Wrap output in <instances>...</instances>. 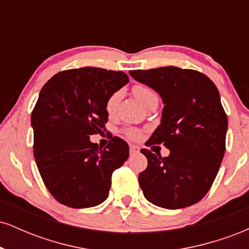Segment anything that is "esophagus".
<instances>
[{"mask_svg": "<svg viewBox=\"0 0 249 249\" xmlns=\"http://www.w3.org/2000/svg\"><path fill=\"white\" fill-rule=\"evenodd\" d=\"M141 152V148H139L137 145H130V153L131 154H137Z\"/></svg>", "mask_w": 249, "mask_h": 249, "instance_id": "esophagus-1", "label": "esophagus"}]
</instances>
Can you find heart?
Wrapping results in <instances>:
<instances>
[{
    "mask_svg": "<svg viewBox=\"0 0 249 249\" xmlns=\"http://www.w3.org/2000/svg\"><path fill=\"white\" fill-rule=\"evenodd\" d=\"M132 92L134 98L137 99V102H138L142 107H145L146 105L150 104V103L158 102V96H157V93L154 92V90H152V89L148 88L147 85H134L132 89ZM119 99H121V92H119V91L113 92L112 95H110V97L107 99V102H105V111H107V115L112 116L113 113L116 112V108L118 107ZM127 134L131 138H138L139 137L138 131L133 130V128L132 130H128Z\"/></svg>",
    "mask_w": 249,
    "mask_h": 249,
    "instance_id": "1",
    "label": "heart"
}]
</instances>
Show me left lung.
Wrapping results in <instances>:
<instances>
[{
  "instance_id": "obj_1",
  "label": "left lung",
  "mask_w": 249,
  "mask_h": 249,
  "mask_svg": "<svg viewBox=\"0 0 249 249\" xmlns=\"http://www.w3.org/2000/svg\"><path fill=\"white\" fill-rule=\"evenodd\" d=\"M164 103L159 126L146 145L164 144L167 157L142 148L147 167L139 174L144 196L156 206L178 210L200 201L212 186L225 154L227 116L215 84L196 70L162 67L132 70Z\"/></svg>"
}]
</instances>
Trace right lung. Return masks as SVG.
Masks as SVG:
<instances>
[{"instance_id": "right-lung-1", "label": "right lung", "mask_w": 249, "mask_h": 249, "mask_svg": "<svg viewBox=\"0 0 249 249\" xmlns=\"http://www.w3.org/2000/svg\"><path fill=\"white\" fill-rule=\"evenodd\" d=\"M127 83L123 71L85 67L56 73L42 88L31 115L34 157L51 196L65 206L105 201L113 171L127 160L122 138L104 148L90 141L107 122V99Z\"/></svg>"}]
</instances>
